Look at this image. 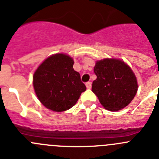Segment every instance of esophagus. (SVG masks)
Returning a JSON list of instances; mask_svg holds the SVG:
<instances>
[{
	"label": "esophagus",
	"mask_w": 159,
	"mask_h": 159,
	"mask_svg": "<svg viewBox=\"0 0 159 159\" xmlns=\"http://www.w3.org/2000/svg\"><path fill=\"white\" fill-rule=\"evenodd\" d=\"M85 85H86V88L88 89H90L92 87V83L90 82V81H89V82H87L86 84H85Z\"/></svg>",
	"instance_id": "34e87169"
}]
</instances>
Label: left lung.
<instances>
[{
	"mask_svg": "<svg viewBox=\"0 0 159 159\" xmlns=\"http://www.w3.org/2000/svg\"><path fill=\"white\" fill-rule=\"evenodd\" d=\"M96 79L92 91L107 111H118L128 106L136 96L138 83L134 72L123 60L105 58L94 66Z\"/></svg>",
	"mask_w": 159,
	"mask_h": 159,
	"instance_id": "left-lung-1",
	"label": "left lung"
}]
</instances>
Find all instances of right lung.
I'll return each mask as SVG.
<instances>
[{"instance_id":"1","label":"right lung","mask_w":159,"mask_h":159,"mask_svg":"<svg viewBox=\"0 0 159 159\" xmlns=\"http://www.w3.org/2000/svg\"><path fill=\"white\" fill-rule=\"evenodd\" d=\"M73 65L72 57L56 53L46 58L34 73L35 94L47 109L56 112L67 111L86 90Z\"/></svg>"}]
</instances>
